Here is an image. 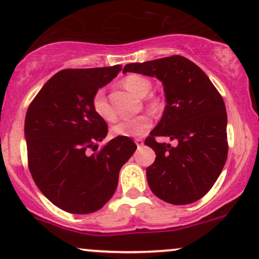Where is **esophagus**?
<instances>
[{
  "label": "esophagus",
  "mask_w": 259,
  "mask_h": 259,
  "mask_svg": "<svg viewBox=\"0 0 259 259\" xmlns=\"http://www.w3.org/2000/svg\"><path fill=\"white\" fill-rule=\"evenodd\" d=\"M135 144H136V146H138V147H142V146H144V140H142V139H135Z\"/></svg>",
  "instance_id": "34e87169"
}]
</instances>
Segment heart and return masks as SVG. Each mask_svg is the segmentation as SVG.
I'll return each mask as SVG.
<instances>
[{"label": "heart", "instance_id": "obj_1", "mask_svg": "<svg viewBox=\"0 0 259 259\" xmlns=\"http://www.w3.org/2000/svg\"><path fill=\"white\" fill-rule=\"evenodd\" d=\"M123 86L136 96L144 97L150 91L151 84L144 76L132 74V75H127L126 78H124ZM92 108L101 119L106 121L114 120L115 113L109 106L103 89H100L95 92L94 97H92ZM151 126H152L151 115L140 114L136 117L118 121L117 124L112 126V134L114 136H123V138H138V136L145 135Z\"/></svg>", "mask_w": 259, "mask_h": 259}]
</instances>
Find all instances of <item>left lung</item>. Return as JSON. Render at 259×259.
<instances>
[{
	"label": "left lung",
	"mask_w": 259,
	"mask_h": 259,
	"mask_svg": "<svg viewBox=\"0 0 259 259\" xmlns=\"http://www.w3.org/2000/svg\"><path fill=\"white\" fill-rule=\"evenodd\" d=\"M153 76L162 82L164 112L145 145L156 152L146 169L151 191L171 204H189L212 189L228 157L227 109L206 73L183 56L130 63L123 73ZM157 136L177 139L175 148Z\"/></svg>",
	"instance_id": "8db88e82"
}]
</instances>
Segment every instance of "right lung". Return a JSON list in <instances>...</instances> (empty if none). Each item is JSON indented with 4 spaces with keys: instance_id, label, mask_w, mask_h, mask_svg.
I'll list each match as a JSON object with an SVG mask.
<instances>
[{
    "instance_id": "obj_1",
    "label": "right lung",
    "mask_w": 259,
    "mask_h": 259,
    "mask_svg": "<svg viewBox=\"0 0 259 259\" xmlns=\"http://www.w3.org/2000/svg\"><path fill=\"white\" fill-rule=\"evenodd\" d=\"M120 70L119 64L61 70L26 112L31 177L45 197L65 212L89 214L105 206L117 189L120 168L136 150L132 139L117 136L96 154H88L108 133L94 112L92 97Z\"/></svg>"
}]
</instances>
